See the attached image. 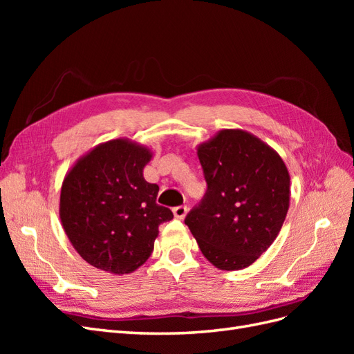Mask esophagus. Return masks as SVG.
Masks as SVG:
<instances>
[{
    "instance_id": "1",
    "label": "esophagus",
    "mask_w": 354,
    "mask_h": 354,
    "mask_svg": "<svg viewBox=\"0 0 354 354\" xmlns=\"http://www.w3.org/2000/svg\"><path fill=\"white\" fill-rule=\"evenodd\" d=\"M173 212H174V217H176V218L183 220V218L186 217V214H187V207H185V205L176 207V208L173 209Z\"/></svg>"
}]
</instances>
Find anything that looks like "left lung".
<instances>
[{
  "label": "left lung",
  "mask_w": 354,
  "mask_h": 354,
  "mask_svg": "<svg viewBox=\"0 0 354 354\" xmlns=\"http://www.w3.org/2000/svg\"><path fill=\"white\" fill-rule=\"evenodd\" d=\"M196 151L208 189L185 223L212 266L242 270L282 229L291 196L289 171L273 147L241 128L220 130Z\"/></svg>",
  "instance_id": "left-lung-1"
}]
</instances>
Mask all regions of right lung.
I'll return each mask as SVG.
<instances>
[{
    "label": "right lung",
    "instance_id": "right-lung-1",
    "mask_svg": "<svg viewBox=\"0 0 354 354\" xmlns=\"http://www.w3.org/2000/svg\"><path fill=\"white\" fill-rule=\"evenodd\" d=\"M153 152L130 138L94 146L63 178L59 216L72 246L95 269L128 274L153 251L160 223L173 218L156 203L159 187L145 167Z\"/></svg>",
    "mask_w": 354,
    "mask_h": 354
}]
</instances>
